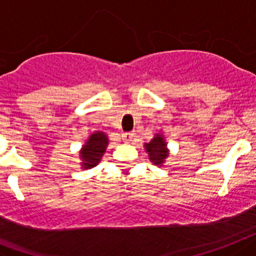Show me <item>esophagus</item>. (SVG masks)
Instances as JSON below:
<instances>
[{
    "label": "esophagus",
    "mask_w": 256,
    "mask_h": 256,
    "mask_svg": "<svg viewBox=\"0 0 256 256\" xmlns=\"http://www.w3.org/2000/svg\"><path fill=\"white\" fill-rule=\"evenodd\" d=\"M121 136L126 143H128V142H132V139H134V132H124Z\"/></svg>",
    "instance_id": "esophagus-1"
}]
</instances>
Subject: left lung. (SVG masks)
<instances>
[{"label": "left lung", "instance_id": "1", "mask_svg": "<svg viewBox=\"0 0 256 256\" xmlns=\"http://www.w3.org/2000/svg\"><path fill=\"white\" fill-rule=\"evenodd\" d=\"M144 146H146V150L148 152V157L154 165L161 166L165 162V160L168 158V144H166L165 139L161 134L156 135L150 143L144 144Z\"/></svg>", "mask_w": 256, "mask_h": 256}]
</instances>
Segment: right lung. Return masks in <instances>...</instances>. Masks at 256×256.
Returning a JSON list of instances; mask_svg holds the SVG:
<instances>
[{"label":"right lung","instance_id":"right-lung-1","mask_svg":"<svg viewBox=\"0 0 256 256\" xmlns=\"http://www.w3.org/2000/svg\"><path fill=\"white\" fill-rule=\"evenodd\" d=\"M106 146H108V136L103 131H96L94 134H91L85 146H82V150L80 152L82 168H91L96 166L106 152Z\"/></svg>","mask_w":256,"mask_h":256}]
</instances>
